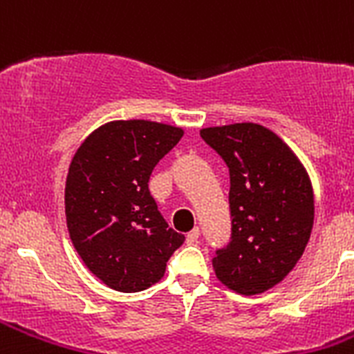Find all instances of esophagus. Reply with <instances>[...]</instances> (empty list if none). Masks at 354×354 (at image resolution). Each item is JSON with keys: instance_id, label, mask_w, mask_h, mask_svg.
<instances>
[{"instance_id": "34e87169", "label": "esophagus", "mask_w": 354, "mask_h": 354, "mask_svg": "<svg viewBox=\"0 0 354 354\" xmlns=\"http://www.w3.org/2000/svg\"><path fill=\"white\" fill-rule=\"evenodd\" d=\"M198 236H200V228L195 227L192 230V232H187L186 241H187V243H189V245H193V243H196V241H198Z\"/></svg>"}]
</instances>
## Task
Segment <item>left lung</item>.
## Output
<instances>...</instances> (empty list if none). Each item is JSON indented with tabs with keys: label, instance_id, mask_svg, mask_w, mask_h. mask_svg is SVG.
<instances>
[{
	"label": "left lung",
	"instance_id": "left-lung-1",
	"mask_svg": "<svg viewBox=\"0 0 354 354\" xmlns=\"http://www.w3.org/2000/svg\"><path fill=\"white\" fill-rule=\"evenodd\" d=\"M200 136L230 174L232 239L212 259L216 278L237 294L266 292L292 271L310 239V177L290 147L259 124L205 127Z\"/></svg>",
	"mask_w": 354,
	"mask_h": 354
}]
</instances>
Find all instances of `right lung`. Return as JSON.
<instances>
[{
  "instance_id": "right-lung-1",
  "label": "right lung",
  "mask_w": 354,
  "mask_h": 354,
  "mask_svg": "<svg viewBox=\"0 0 354 354\" xmlns=\"http://www.w3.org/2000/svg\"><path fill=\"white\" fill-rule=\"evenodd\" d=\"M183 134L159 122L113 120L90 133L72 158L65 183L68 236L109 289H149L184 243L149 192L150 174Z\"/></svg>"
}]
</instances>
